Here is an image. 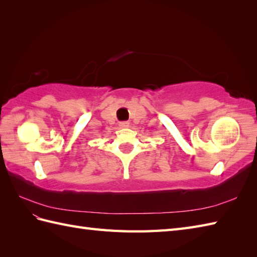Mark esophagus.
<instances>
[{"label": "esophagus", "mask_w": 257, "mask_h": 257, "mask_svg": "<svg viewBox=\"0 0 257 257\" xmlns=\"http://www.w3.org/2000/svg\"><path fill=\"white\" fill-rule=\"evenodd\" d=\"M119 127H120V128H128V127H129V122H128V121L119 122Z\"/></svg>", "instance_id": "34e87169"}]
</instances>
